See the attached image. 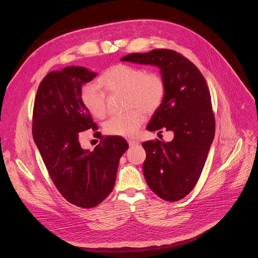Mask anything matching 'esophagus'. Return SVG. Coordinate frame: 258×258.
<instances>
[{"mask_svg":"<svg viewBox=\"0 0 258 258\" xmlns=\"http://www.w3.org/2000/svg\"><path fill=\"white\" fill-rule=\"evenodd\" d=\"M128 145L131 146V147H134V146H136V145H139V142L138 141H136V140H128Z\"/></svg>","mask_w":258,"mask_h":258,"instance_id":"obj_1","label":"esophagus"}]
</instances>
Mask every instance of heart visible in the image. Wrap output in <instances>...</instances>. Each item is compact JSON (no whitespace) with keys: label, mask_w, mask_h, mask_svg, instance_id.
<instances>
[{"label":"heart","mask_w":258,"mask_h":258,"mask_svg":"<svg viewBox=\"0 0 258 258\" xmlns=\"http://www.w3.org/2000/svg\"><path fill=\"white\" fill-rule=\"evenodd\" d=\"M98 86L106 93H124L125 108H141L150 114L162 104L166 94V82L163 76L144 68L117 64L103 72L98 78ZM94 84L83 87L81 101L87 111L97 118L106 115V95ZM144 120L140 109L111 116L105 123L107 134L119 137H132L137 134Z\"/></svg>","instance_id":"obj_1"}]
</instances>
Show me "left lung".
Returning a JSON list of instances; mask_svg holds the SVG:
<instances>
[{"label":"left lung","instance_id":"8db88e82","mask_svg":"<svg viewBox=\"0 0 258 258\" xmlns=\"http://www.w3.org/2000/svg\"><path fill=\"white\" fill-rule=\"evenodd\" d=\"M154 65L166 82V94L147 130L172 132L171 142L143 143L146 152L143 174L149 188L161 199L181 200L196 186L215 137L211 94L200 70L171 49L132 53L120 59Z\"/></svg>","mask_w":258,"mask_h":258}]
</instances>
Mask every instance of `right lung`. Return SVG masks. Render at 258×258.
<instances>
[{"label": "right lung", "instance_id": "right-lung-1", "mask_svg": "<svg viewBox=\"0 0 258 258\" xmlns=\"http://www.w3.org/2000/svg\"><path fill=\"white\" fill-rule=\"evenodd\" d=\"M97 74L69 66L48 73L39 84L33 106L32 137L60 194L90 209L105 200L115 186L119 158L128 148L120 137H102L93 151L80 144L82 132L97 131L81 101V89Z\"/></svg>", "mask_w": 258, "mask_h": 258}]
</instances>
